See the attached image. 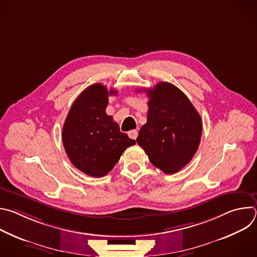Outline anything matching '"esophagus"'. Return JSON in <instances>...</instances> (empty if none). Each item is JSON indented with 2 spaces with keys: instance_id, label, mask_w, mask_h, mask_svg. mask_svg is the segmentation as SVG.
<instances>
[{
  "instance_id": "obj_1",
  "label": "esophagus",
  "mask_w": 257,
  "mask_h": 257,
  "mask_svg": "<svg viewBox=\"0 0 257 257\" xmlns=\"http://www.w3.org/2000/svg\"><path fill=\"white\" fill-rule=\"evenodd\" d=\"M128 135L131 139H136L138 136V132H137V130H131L128 132Z\"/></svg>"
}]
</instances>
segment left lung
Here are the masks:
<instances>
[{"instance_id": "left-lung-1", "label": "left lung", "mask_w": 257, "mask_h": 257, "mask_svg": "<svg viewBox=\"0 0 257 257\" xmlns=\"http://www.w3.org/2000/svg\"><path fill=\"white\" fill-rule=\"evenodd\" d=\"M148 95V122L136 141L154 166L166 174H175L192 160L198 149L202 134L200 115L172 83L160 82L149 89Z\"/></svg>"}]
</instances>
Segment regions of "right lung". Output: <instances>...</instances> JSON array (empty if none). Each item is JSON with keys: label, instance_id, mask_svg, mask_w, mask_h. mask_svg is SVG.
<instances>
[{"label": "right lung", "instance_id": "right-lung-1", "mask_svg": "<svg viewBox=\"0 0 257 257\" xmlns=\"http://www.w3.org/2000/svg\"><path fill=\"white\" fill-rule=\"evenodd\" d=\"M112 94L117 90L107 91L100 83L88 86L72 104L63 126L68 158L75 168L93 178L105 176L124 151L135 144L105 113L107 97Z\"/></svg>", "mask_w": 257, "mask_h": 257}]
</instances>
